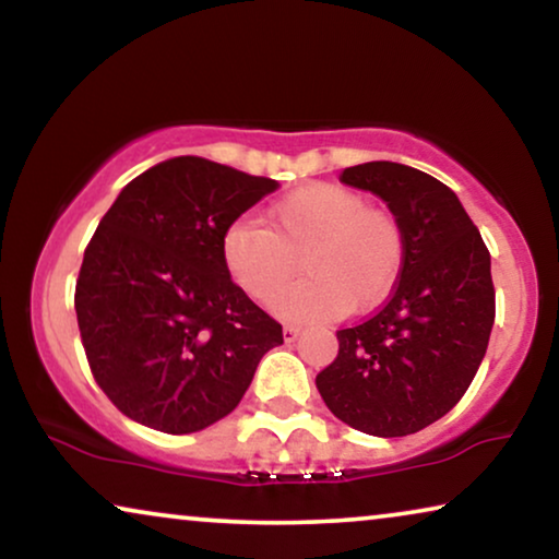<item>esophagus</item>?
<instances>
[{"label": "esophagus", "instance_id": "esophagus-1", "mask_svg": "<svg viewBox=\"0 0 559 559\" xmlns=\"http://www.w3.org/2000/svg\"><path fill=\"white\" fill-rule=\"evenodd\" d=\"M282 335H285V341L287 343H293L297 335H300V325H293V323H287L285 328H282Z\"/></svg>", "mask_w": 559, "mask_h": 559}]
</instances>
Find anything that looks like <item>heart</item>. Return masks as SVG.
Instances as JSON below:
<instances>
[{
	"mask_svg": "<svg viewBox=\"0 0 559 559\" xmlns=\"http://www.w3.org/2000/svg\"><path fill=\"white\" fill-rule=\"evenodd\" d=\"M266 225L234 221L221 239V257L243 293L272 302L300 255L306 277L274 301L285 318L369 310L402 274L407 239L400 218L343 186L312 182L295 190L266 211Z\"/></svg>",
	"mask_w": 559,
	"mask_h": 559,
	"instance_id": "1",
	"label": "heart"
}]
</instances>
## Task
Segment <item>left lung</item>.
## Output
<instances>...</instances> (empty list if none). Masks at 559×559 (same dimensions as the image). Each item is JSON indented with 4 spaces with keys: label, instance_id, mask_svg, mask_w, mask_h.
<instances>
[{
    "label": "left lung",
    "instance_id": "obj_1",
    "mask_svg": "<svg viewBox=\"0 0 559 559\" xmlns=\"http://www.w3.org/2000/svg\"><path fill=\"white\" fill-rule=\"evenodd\" d=\"M400 218L407 254L381 308L343 328L338 356L316 377L328 409L377 438H404L445 417L468 392L496 318V289L478 228L453 190L400 163L341 173Z\"/></svg>",
    "mask_w": 559,
    "mask_h": 559
}]
</instances>
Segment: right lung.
Here are the masks:
<instances>
[{
    "instance_id": "obj_1",
    "label": "right lung",
    "mask_w": 559,
    "mask_h": 559,
    "mask_svg": "<svg viewBox=\"0 0 559 559\" xmlns=\"http://www.w3.org/2000/svg\"><path fill=\"white\" fill-rule=\"evenodd\" d=\"M277 188L173 157L121 190L91 236L75 316L96 384L134 423L188 435L236 409L282 325L226 272L221 239Z\"/></svg>"
}]
</instances>
